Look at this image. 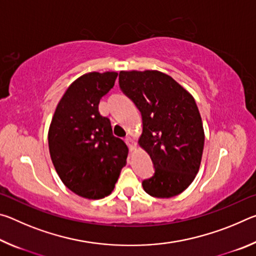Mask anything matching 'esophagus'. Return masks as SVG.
<instances>
[{"instance_id": "esophagus-1", "label": "esophagus", "mask_w": 256, "mask_h": 256, "mask_svg": "<svg viewBox=\"0 0 256 256\" xmlns=\"http://www.w3.org/2000/svg\"><path fill=\"white\" fill-rule=\"evenodd\" d=\"M125 144H128L130 150H133V148H134V141L132 140V138H130V136L125 138Z\"/></svg>"}]
</instances>
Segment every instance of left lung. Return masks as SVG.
Masks as SVG:
<instances>
[{
  "mask_svg": "<svg viewBox=\"0 0 256 256\" xmlns=\"http://www.w3.org/2000/svg\"><path fill=\"white\" fill-rule=\"evenodd\" d=\"M120 88L141 112L138 144L149 154L154 172L142 180L146 193L172 198L196 178L204 132L194 98L172 76L159 71H120Z\"/></svg>",
  "mask_w": 256,
  "mask_h": 256,
  "instance_id": "1",
  "label": "left lung"
}]
</instances>
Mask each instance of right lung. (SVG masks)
Wrapping results in <instances>:
<instances>
[{
	"label": "right lung",
	"instance_id": "1",
	"mask_svg": "<svg viewBox=\"0 0 256 256\" xmlns=\"http://www.w3.org/2000/svg\"><path fill=\"white\" fill-rule=\"evenodd\" d=\"M116 78V72H92L76 79L60 100L48 131L60 178L72 192L92 200L112 193L126 164V144L112 136L110 118L98 110Z\"/></svg>",
	"mask_w": 256,
	"mask_h": 256
}]
</instances>
